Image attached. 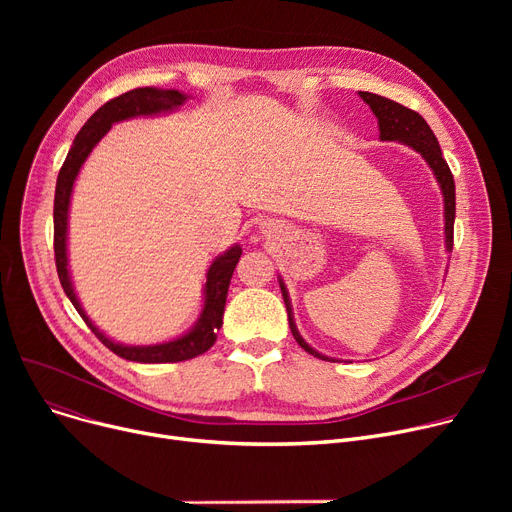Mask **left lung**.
Segmentation results:
<instances>
[{
	"label": "left lung",
	"mask_w": 512,
	"mask_h": 512,
	"mask_svg": "<svg viewBox=\"0 0 512 512\" xmlns=\"http://www.w3.org/2000/svg\"><path fill=\"white\" fill-rule=\"evenodd\" d=\"M359 97L371 107L373 116L378 118L380 124V139L382 141H398L402 145H409L413 147L425 161L427 166L432 168L440 188H442V195H444V236H446V251H452V242H454V211H456V199H454V178L452 172L446 164V159L442 157V149L438 145L436 134L429 128V124L409 107L400 105L388 97L382 95H375V93H367V91H359ZM280 290H282V297H284V305L288 311V326L290 332L294 336V340L299 342L301 348L321 361H334L326 355L317 353L315 348H311L303 336L297 330V324H294V313H292V305H290V297H288V290L280 278Z\"/></svg>",
	"instance_id": "1"
}]
</instances>
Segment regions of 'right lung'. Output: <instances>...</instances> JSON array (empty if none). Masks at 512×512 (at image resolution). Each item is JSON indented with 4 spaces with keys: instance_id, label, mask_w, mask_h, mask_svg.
Returning <instances> with one entry per match:
<instances>
[{
    "instance_id": "add662e5",
    "label": "right lung",
    "mask_w": 512,
    "mask_h": 512,
    "mask_svg": "<svg viewBox=\"0 0 512 512\" xmlns=\"http://www.w3.org/2000/svg\"><path fill=\"white\" fill-rule=\"evenodd\" d=\"M186 99L188 97L176 89H155V87L132 89L120 97L110 99L105 105L99 107V110L85 122V126L80 128V132L76 134V139L66 155V161H64V166L58 174V182H56V199H53V251H56V267H58L62 288L66 292V297L70 299V303L74 305V309L78 311V315L83 317L85 324L91 328V332L107 348H110L112 353H116L118 357H122L126 361L178 363V361H188V359L207 353L213 346V342L218 340V330L222 328L230 278L234 274V267L240 259L242 249H240V245H234L220 257H215V261L209 265L207 282H205V290H203L205 292L203 311L197 319V324L186 334H182L176 340L151 344V346H126V344L114 342L112 338H107L89 319L83 305H80L76 299L74 286L70 280L66 238H68V209H70L72 188H74V180L80 172V166L85 164V159L89 157L93 147L105 137V132L112 128V124L128 120V118H137V116H153V114H161V112L178 110V107Z\"/></svg>"
}]
</instances>
